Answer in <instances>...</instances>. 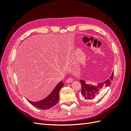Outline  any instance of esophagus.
I'll list each match as a JSON object with an SVG mask.
<instances>
[{
  "label": "esophagus",
  "mask_w": 131,
  "mask_h": 131,
  "mask_svg": "<svg viewBox=\"0 0 131 131\" xmlns=\"http://www.w3.org/2000/svg\"><path fill=\"white\" fill-rule=\"evenodd\" d=\"M72 81H73V79H72V78H69L67 80L66 82L67 83H70V82H72Z\"/></svg>",
  "instance_id": "obj_1"
}]
</instances>
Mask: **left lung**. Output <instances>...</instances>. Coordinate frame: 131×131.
I'll use <instances>...</instances> for the list:
<instances>
[{
    "instance_id": "8db88e82",
    "label": "left lung",
    "mask_w": 131,
    "mask_h": 131,
    "mask_svg": "<svg viewBox=\"0 0 131 131\" xmlns=\"http://www.w3.org/2000/svg\"><path fill=\"white\" fill-rule=\"evenodd\" d=\"M113 75L114 73L113 72L108 79L102 82L98 83L97 85L88 84L85 81L80 79L82 88L81 94L84 100L86 101L93 100L98 96L103 89L110 87L113 81Z\"/></svg>"
}]
</instances>
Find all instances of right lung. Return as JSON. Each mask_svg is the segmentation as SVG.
<instances>
[{"instance_id":"right-lung-1","label":"right lung","mask_w":131,"mask_h":131,"mask_svg":"<svg viewBox=\"0 0 131 131\" xmlns=\"http://www.w3.org/2000/svg\"><path fill=\"white\" fill-rule=\"evenodd\" d=\"M63 85H64L62 81L59 82L49 96H47L41 101L39 102H32L27 100L31 105L38 109L42 110L49 109L57 103L59 100V92Z\"/></svg>"}]
</instances>
